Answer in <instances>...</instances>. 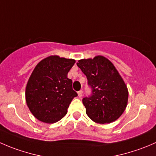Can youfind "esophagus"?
Segmentation results:
<instances>
[{
	"label": "esophagus",
	"instance_id": "obj_1",
	"mask_svg": "<svg viewBox=\"0 0 156 156\" xmlns=\"http://www.w3.org/2000/svg\"><path fill=\"white\" fill-rule=\"evenodd\" d=\"M82 94H83L82 90H79V91L78 92V97H79V98H81V97H82Z\"/></svg>",
	"mask_w": 156,
	"mask_h": 156
}]
</instances>
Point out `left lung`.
I'll return each mask as SVG.
<instances>
[{
	"label": "left lung",
	"mask_w": 156,
	"mask_h": 156,
	"mask_svg": "<svg viewBox=\"0 0 156 156\" xmlns=\"http://www.w3.org/2000/svg\"><path fill=\"white\" fill-rule=\"evenodd\" d=\"M77 66L86 75L91 95L82 99L86 113L101 124L115 121L124 112L128 89L113 63L101 55L81 59Z\"/></svg>",
	"instance_id": "left-lung-1"
}]
</instances>
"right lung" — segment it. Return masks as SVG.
I'll return each mask as SVG.
<instances>
[{
    "instance_id": "obj_1",
    "label": "right lung",
    "mask_w": 156,
    "mask_h": 156,
    "mask_svg": "<svg viewBox=\"0 0 156 156\" xmlns=\"http://www.w3.org/2000/svg\"><path fill=\"white\" fill-rule=\"evenodd\" d=\"M75 63L72 58L51 55L36 65L26 87V101L37 120L54 123L68 112L78 94L72 89L68 72Z\"/></svg>"
}]
</instances>
